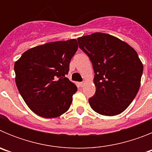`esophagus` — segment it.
<instances>
[{"label": "esophagus", "mask_w": 152, "mask_h": 152, "mask_svg": "<svg viewBox=\"0 0 152 152\" xmlns=\"http://www.w3.org/2000/svg\"><path fill=\"white\" fill-rule=\"evenodd\" d=\"M79 84H80V87H84V86L85 85V81H83V82H80V83H79Z\"/></svg>", "instance_id": "1"}]
</instances>
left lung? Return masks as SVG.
Wrapping results in <instances>:
<instances>
[{
  "instance_id": "8db88e82",
  "label": "left lung",
  "mask_w": 152,
  "mask_h": 152,
  "mask_svg": "<svg viewBox=\"0 0 152 152\" xmlns=\"http://www.w3.org/2000/svg\"><path fill=\"white\" fill-rule=\"evenodd\" d=\"M79 48L88 55L94 72V95L91 108L103 116H116L126 110L139 91L143 64L132 47L103 33L77 38Z\"/></svg>"
}]
</instances>
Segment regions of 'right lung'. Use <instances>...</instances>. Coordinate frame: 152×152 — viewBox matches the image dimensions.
<instances>
[{"label": "right lung", "mask_w": 152, "mask_h": 152, "mask_svg": "<svg viewBox=\"0 0 152 152\" xmlns=\"http://www.w3.org/2000/svg\"><path fill=\"white\" fill-rule=\"evenodd\" d=\"M77 48L75 39L49 42L28 49L14 64L17 89L38 116L56 118L69 109L77 88L65 75Z\"/></svg>", "instance_id": "1"}]
</instances>
